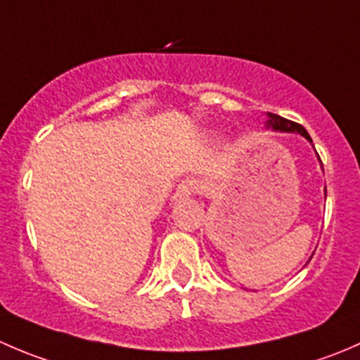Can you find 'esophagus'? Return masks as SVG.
I'll list each match as a JSON object with an SVG mask.
<instances>
[{"instance_id": "esophagus-1", "label": "esophagus", "mask_w": 360, "mask_h": 360, "mask_svg": "<svg viewBox=\"0 0 360 360\" xmlns=\"http://www.w3.org/2000/svg\"><path fill=\"white\" fill-rule=\"evenodd\" d=\"M200 190V183L197 179H184L177 188V197H190Z\"/></svg>"}]
</instances>
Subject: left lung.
I'll use <instances>...</instances> for the list:
<instances>
[{
  "instance_id": "obj_1",
  "label": "left lung",
  "mask_w": 360,
  "mask_h": 360,
  "mask_svg": "<svg viewBox=\"0 0 360 360\" xmlns=\"http://www.w3.org/2000/svg\"><path fill=\"white\" fill-rule=\"evenodd\" d=\"M268 118H270L268 120V123H270L275 130H284V132H297V134H301L303 137H307V139L311 143L310 134H308L307 130H304V127L300 125V123L291 122V120H288V118H282V116L274 115V112H268Z\"/></svg>"
}]
</instances>
